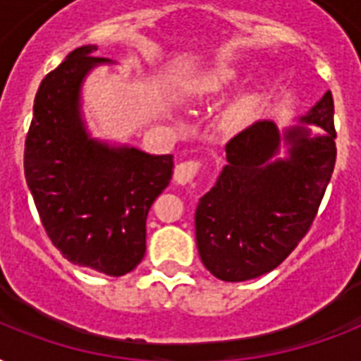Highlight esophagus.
Listing matches in <instances>:
<instances>
[{
  "mask_svg": "<svg viewBox=\"0 0 361 361\" xmlns=\"http://www.w3.org/2000/svg\"><path fill=\"white\" fill-rule=\"evenodd\" d=\"M198 172L197 161H185V163L176 164L174 169V181L178 185H187L195 180V176Z\"/></svg>",
  "mask_w": 361,
  "mask_h": 361,
  "instance_id": "1",
  "label": "esophagus"
}]
</instances>
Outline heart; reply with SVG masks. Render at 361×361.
<instances>
[{
    "label": "heart",
    "instance_id": "obj_1",
    "mask_svg": "<svg viewBox=\"0 0 361 361\" xmlns=\"http://www.w3.org/2000/svg\"><path fill=\"white\" fill-rule=\"evenodd\" d=\"M241 80V71L236 65L221 63L215 65L212 69L204 71L192 84V93L198 99H209L223 95L231 87L238 86ZM257 106V95L255 93H243L238 99H234L223 116V125L228 130L238 129L243 121L251 116V112Z\"/></svg>",
    "mask_w": 361,
    "mask_h": 361
}]
</instances>
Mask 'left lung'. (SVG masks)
Returning a JSON list of instances; mask_svg holds the SVG:
<instances>
[{"label": "left lung", "instance_id": "1", "mask_svg": "<svg viewBox=\"0 0 361 361\" xmlns=\"http://www.w3.org/2000/svg\"><path fill=\"white\" fill-rule=\"evenodd\" d=\"M307 124L323 133L313 135ZM225 152V169L198 200L195 234L209 274L240 283L277 268L319 212L337 155L331 92L286 129L252 123Z\"/></svg>", "mask_w": 361, "mask_h": 361}]
</instances>
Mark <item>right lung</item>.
<instances>
[{
    "label": "right lung",
    "mask_w": 361,
    "mask_h": 361,
    "mask_svg": "<svg viewBox=\"0 0 361 361\" xmlns=\"http://www.w3.org/2000/svg\"><path fill=\"white\" fill-rule=\"evenodd\" d=\"M95 44L73 50L39 86L24 172L48 238L67 260L99 274H129L146 252V217L169 187L172 155L93 138L82 86L99 65Z\"/></svg>",
    "instance_id": "obj_1"
}]
</instances>
